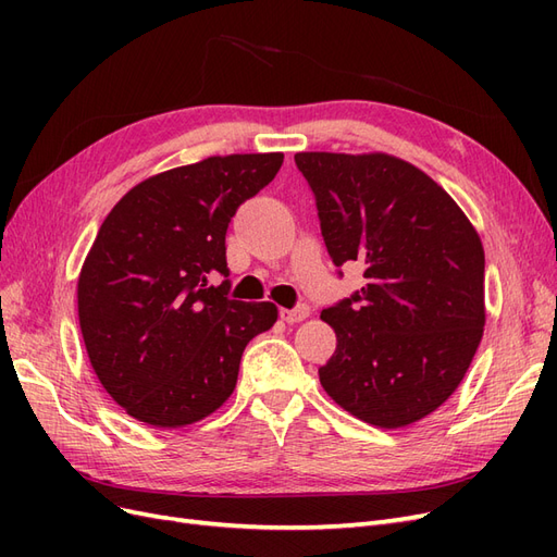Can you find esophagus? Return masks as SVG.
Wrapping results in <instances>:
<instances>
[{
	"label": "esophagus",
	"instance_id": "1",
	"mask_svg": "<svg viewBox=\"0 0 557 557\" xmlns=\"http://www.w3.org/2000/svg\"><path fill=\"white\" fill-rule=\"evenodd\" d=\"M309 313H311V309H309V305H305V301H299V305L293 307V309H281L278 311V315L285 320V323H299V320L309 318Z\"/></svg>",
	"mask_w": 557,
	"mask_h": 557
}]
</instances>
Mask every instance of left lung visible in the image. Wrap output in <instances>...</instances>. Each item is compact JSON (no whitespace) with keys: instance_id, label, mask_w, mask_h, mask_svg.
Here are the masks:
<instances>
[{"instance_id":"obj_1","label":"left lung","mask_w":557,"mask_h":557,"mask_svg":"<svg viewBox=\"0 0 557 557\" xmlns=\"http://www.w3.org/2000/svg\"><path fill=\"white\" fill-rule=\"evenodd\" d=\"M334 267L360 262L364 288L325 307L336 350L325 393L395 430L453 395L481 344L485 256L450 195L393 156L297 153Z\"/></svg>"}]
</instances>
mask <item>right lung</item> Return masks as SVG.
<instances>
[{
    "instance_id": "right-lung-1",
    "label": "right lung",
    "mask_w": 557,
    "mask_h": 557,
    "mask_svg": "<svg viewBox=\"0 0 557 557\" xmlns=\"http://www.w3.org/2000/svg\"><path fill=\"white\" fill-rule=\"evenodd\" d=\"M281 164L252 153L176 166L134 185L99 227L78 276L81 332L99 383L141 423L183 428L223 407L246 344L276 323L272 301L230 299L225 234Z\"/></svg>"
}]
</instances>
